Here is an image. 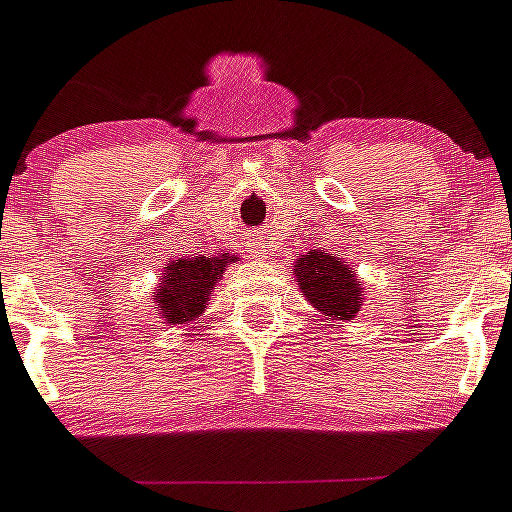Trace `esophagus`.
<instances>
[{"instance_id": "1", "label": "esophagus", "mask_w": 512, "mask_h": 512, "mask_svg": "<svg viewBox=\"0 0 512 512\" xmlns=\"http://www.w3.org/2000/svg\"><path fill=\"white\" fill-rule=\"evenodd\" d=\"M249 255L255 257V260H263L265 249L260 247V242H252V244H249Z\"/></svg>"}]
</instances>
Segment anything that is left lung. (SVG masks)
I'll return each instance as SVG.
<instances>
[{
    "label": "left lung",
    "instance_id": "left-lung-1",
    "mask_svg": "<svg viewBox=\"0 0 512 512\" xmlns=\"http://www.w3.org/2000/svg\"><path fill=\"white\" fill-rule=\"evenodd\" d=\"M297 284L307 302L331 321H350L360 310L363 289L360 278L350 265H344L342 257H334L323 249H310L307 255H299L292 265Z\"/></svg>",
    "mask_w": 512,
    "mask_h": 512
}]
</instances>
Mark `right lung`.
<instances>
[{
  "label": "right lung",
  "instance_id": "right-lung-1",
  "mask_svg": "<svg viewBox=\"0 0 512 512\" xmlns=\"http://www.w3.org/2000/svg\"><path fill=\"white\" fill-rule=\"evenodd\" d=\"M228 263H234V257H181L170 260L165 273L160 276V286L152 292L157 302V310L170 326L197 321L205 313L210 292L223 276Z\"/></svg>",
  "mask_w": 512,
  "mask_h": 512
}]
</instances>
